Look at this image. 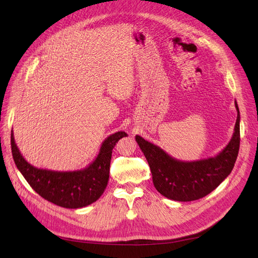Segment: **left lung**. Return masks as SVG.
Masks as SVG:
<instances>
[{"label":"left lung","mask_w":258,"mask_h":258,"mask_svg":"<svg viewBox=\"0 0 258 258\" xmlns=\"http://www.w3.org/2000/svg\"><path fill=\"white\" fill-rule=\"evenodd\" d=\"M229 143L214 157L197 161L177 160L159 146L136 136L151 168L155 188L162 196L175 201H192L204 198L227 177L235 166L240 146V112Z\"/></svg>","instance_id":"1"}]
</instances>
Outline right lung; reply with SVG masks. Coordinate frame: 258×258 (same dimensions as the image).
Here are the masks:
<instances>
[{
    "label": "right lung",
    "mask_w": 258,
    "mask_h": 258,
    "mask_svg": "<svg viewBox=\"0 0 258 258\" xmlns=\"http://www.w3.org/2000/svg\"><path fill=\"white\" fill-rule=\"evenodd\" d=\"M126 136L123 131L108 136L101 144L95 160L86 168L75 171H52L32 166L19 152L13 130L12 153L18 170L41 197L62 208L81 209L102 196L110 177L112 151L116 142Z\"/></svg>",
    "instance_id": "1"
}]
</instances>
